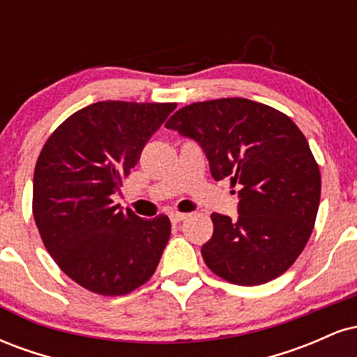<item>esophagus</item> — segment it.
Instances as JSON below:
<instances>
[{
  "label": "esophagus",
  "instance_id": "34e87169",
  "mask_svg": "<svg viewBox=\"0 0 357 357\" xmlns=\"http://www.w3.org/2000/svg\"><path fill=\"white\" fill-rule=\"evenodd\" d=\"M183 220H186V215H184V213H171V221H173V223H181Z\"/></svg>",
  "mask_w": 357,
  "mask_h": 357
}]
</instances>
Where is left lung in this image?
<instances>
[{"label": "left lung", "mask_w": 357, "mask_h": 357, "mask_svg": "<svg viewBox=\"0 0 357 357\" xmlns=\"http://www.w3.org/2000/svg\"><path fill=\"white\" fill-rule=\"evenodd\" d=\"M167 129L202 146L211 176L238 186V218L213 213L202 247L208 268L236 285H260L285 272L309 241L321 199V173L292 119L248 99L196 102Z\"/></svg>", "instance_id": "1"}]
</instances>
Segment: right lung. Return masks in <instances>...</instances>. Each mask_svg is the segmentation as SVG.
<instances>
[{
	"mask_svg": "<svg viewBox=\"0 0 357 357\" xmlns=\"http://www.w3.org/2000/svg\"><path fill=\"white\" fill-rule=\"evenodd\" d=\"M176 104L105 100L72 114L35 166L33 216L45 248L72 280L100 296H126L155 272L171 223L114 204L122 179Z\"/></svg>",
	"mask_w": 357,
	"mask_h": 357,
	"instance_id": "1",
	"label": "right lung"
}]
</instances>
